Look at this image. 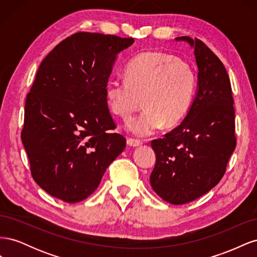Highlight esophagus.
<instances>
[{"mask_svg": "<svg viewBox=\"0 0 257 257\" xmlns=\"http://www.w3.org/2000/svg\"><path fill=\"white\" fill-rule=\"evenodd\" d=\"M127 145L131 147H139L141 145H143V143L138 139H134V138H127Z\"/></svg>", "mask_w": 257, "mask_h": 257, "instance_id": "34e87169", "label": "esophagus"}]
</instances>
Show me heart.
Wrapping results in <instances>:
<instances>
[{"mask_svg": "<svg viewBox=\"0 0 257 257\" xmlns=\"http://www.w3.org/2000/svg\"><path fill=\"white\" fill-rule=\"evenodd\" d=\"M125 77L107 81L106 103L113 114L127 119L144 97L146 109L127 123V130L139 137L152 135L164 123L180 122L191 110L198 87L195 67L168 52L138 54L125 66Z\"/></svg>", "mask_w": 257, "mask_h": 257, "instance_id": "obj_1", "label": "heart"}]
</instances>
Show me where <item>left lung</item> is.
<instances>
[{
    "mask_svg": "<svg viewBox=\"0 0 257 257\" xmlns=\"http://www.w3.org/2000/svg\"><path fill=\"white\" fill-rule=\"evenodd\" d=\"M176 40L194 47L198 90L180 125L151 142L157 163L150 184L167 203L183 205L220 182L237 139L231 85L222 61L198 38Z\"/></svg>",
    "mask_w": 257,
    "mask_h": 257,
    "instance_id": "1",
    "label": "left lung"
}]
</instances>
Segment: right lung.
I'll return each mask as SVG.
<instances>
[{
    "mask_svg": "<svg viewBox=\"0 0 257 257\" xmlns=\"http://www.w3.org/2000/svg\"><path fill=\"white\" fill-rule=\"evenodd\" d=\"M134 38L78 32L58 44L41 63L27 95L21 141L31 175L65 203L89 197L126 139L115 123L105 85L116 54Z\"/></svg>",
    "mask_w": 257,
    "mask_h": 257,
    "instance_id": "right-lung-1",
    "label": "right lung"
}]
</instances>
